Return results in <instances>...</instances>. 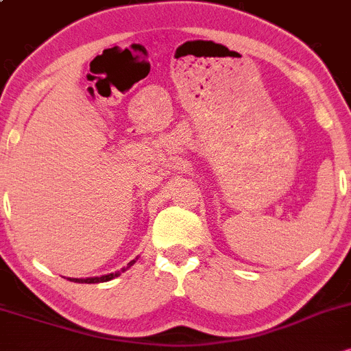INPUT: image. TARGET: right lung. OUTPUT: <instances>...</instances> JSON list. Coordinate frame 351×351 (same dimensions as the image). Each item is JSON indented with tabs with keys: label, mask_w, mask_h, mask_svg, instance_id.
<instances>
[{
	"label": "right lung",
	"mask_w": 351,
	"mask_h": 351,
	"mask_svg": "<svg viewBox=\"0 0 351 351\" xmlns=\"http://www.w3.org/2000/svg\"><path fill=\"white\" fill-rule=\"evenodd\" d=\"M136 261H137V257L134 258V261L129 262V263H128V267H123V269H121L119 271H114V274L102 275V277H89V278H68V280H73V282H77V283H101V282H109V280H112V278L119 277V275L123 274V271H125V270H128V269H131V267L134 265V263H136Z\"/></svg>",
	"instance_id": "obj_1"
}]
</instances>
